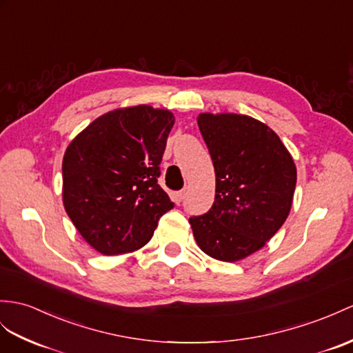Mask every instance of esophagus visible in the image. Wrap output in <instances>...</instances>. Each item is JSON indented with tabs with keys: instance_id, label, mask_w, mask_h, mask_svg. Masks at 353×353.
Masks as SVG:
<instances>
[{
	"instance_id": "1",
	"label": "esophagus",
	"mask_w": 353,
	"mask_h": 353,
	"mask_svg": "<svg viewBox=\"0 0 353 353\" xmlns=\"http://www.w3.org/2000/svg\"><path fill=\"white\" fill-rule=\"evenodd\" d=\"M185 197V192L181 190V192H175L172 193V199H174V202L178 205L179 202H183V199Z\"/></svg>"
}]
</instances>
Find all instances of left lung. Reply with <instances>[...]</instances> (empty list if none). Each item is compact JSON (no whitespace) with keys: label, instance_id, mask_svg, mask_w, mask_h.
<instances>
[{"label":"left lung","instance_id":"1","mask_svg":"<svg viewBox=\"0 0 353 353\" xmlns=\"http://www.w3.org/2000/svg\"><path fill=\"white\" fill-rule=\"evenodd\" d=\"M197 125L216 172V201L188 221L203 253L238 262L261 250L286 221L296 166L277 133L259 119L205 112Z\"/></svg>","mask_w":353,"mask_h":353}]
</instances>
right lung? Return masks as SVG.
Instances as JSON below:
<instances>
[{"instance_id": "add662e5", "label": "right lung", "mask_w": 353, "mask_h": 353, "mask_svg": "<svg viewBox=\"0 0 353 353\" xmlns=\"http://www.w3.org/2000/svg\"><path fill=\"white\" fill-rule=\"evenodd\" d=\"M175 117L148 105L119 108L94 119L68 143L63 203L94 250L114 256L139 250L174 208L157 184Z\"/></svg>"}]
</instances>
